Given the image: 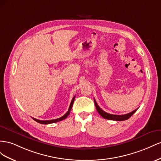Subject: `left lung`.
<instances>
[{
    "label": "left lung",
    "instance_id": "left-lung-1",
    "mask_svg": "<svg viewBox=\"0 0 161 161\" xmlns=\"http://www.w3.org/2000/svg\"><path fill=\"white\" fill-rule=\"evenodd\" d=\"M94 100L96 108V109H97V111L98 112V113L100 114V116H102L103 118L106 119H108V120H113V121H125V120H127V119H128L130 117H131L137 110V109L134 110V111H133L132 112H131L130 113H127V114H122V115H118V114H109V113L104 112L103 110H102L99 107L97 103L96 102V100Z\"/></svg>",
    "mask_w": 161,
    "mask_h": 161
}]
</instances>
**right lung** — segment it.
<instances>
[{"label":"right lung","instance_id":"obj_1","mask_svg":"<svg viewBox=\"0 0 161 161\" xmlns=\"http://www.w3.org/2000/svg\"><path fill=\"white\" fill-rule=\"evenodd\" d=\"M75 96H74V97L73 98L71 102V104H70V106H69V110L68 111L64 114V115L60 118H58V119H52V120H46V121H42V120H38V119H34L33 118V119L34 121H36V122H38L39 123H41V124H50V123H57V122H58V121H61L62 120H63V119H65L67 117V116L70 113V111L72 108V107H73V102H74V100H75Z\"/></svg>","mask_w":161,"mask_h":161}]
</instances>
